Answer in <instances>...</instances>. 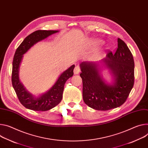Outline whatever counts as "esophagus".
I'll return each instance as SVG.
<instances>
[{
    "instance_id": "obj_1",
    "label": "esophagus",
    "mask_w": 148,
    "mask_h": 148,
    "mask_svg": "<svg viewBox=\"0 0 148 148\" xmlns=\"http://www.w3.org/2000/svg\"><path fill=\"white\" fill-rule=\"evenodd\" d=\"M80 72V68L78 66H76L75 67V69L74 70V74L77 75V74H78Z\"/></svg>"
}]
</instances>
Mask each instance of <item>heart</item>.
I'll use <instances>...</instances> for the list:
<instances>
[{"label":"heart","mask_w":148,"mask_h":148,"mask_svg":"<svg viewBox=\"0 0 148 148\" xmlns=\"http://www.w3.org/2000/svg\"><path fill=\"white\" fill-rule=\"evenodd\" d=\"M99 43H100H100H101V42H99Z\"/></svg>","instance_id":"1"}]
</instances>
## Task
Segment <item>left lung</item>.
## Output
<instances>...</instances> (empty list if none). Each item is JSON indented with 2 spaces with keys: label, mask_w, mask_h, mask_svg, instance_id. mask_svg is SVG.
Masks as SVG:
<instances>
[{
  "label": "left lung",
  "mask_w": 148,
  "mask_h": 148,
  "mask_svg": "<svg viewBox=\"0 0 148 148\" xmlns=\"http://www.w3.org/2000/svg\"><path fill=\"white\" fill-rule=\"evenodd\" d=\"M116 51L109 52L99 62L84 61L79 65L83 81L84 103L97 110H109L122 106L126 100L134 85L135 63L125 42L117 39ZM111 71L114 82L107 83L101 74L100 64Z\"/></svg>",
  "instance_id": "left-lung-1"
}]
</instances>
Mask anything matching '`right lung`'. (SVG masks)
<instances>
[{"instance_id":"obj_1","label":"right lung","mask_w":148,"mask_h":148,"mask_svg":"<svg viewBox=\"0 0 148 148\" xmlns=\"http://www.w3.org/2000/svg\"><path fill=\"white\" fill-rule=\"evenodd\" d=\"M59 31L39 30L26 37L16 49L12 63V83L21 103L30 110L35 111H47L57 106L62 100L64 85L66 80L74 75V65L64 71L58 78L52 87L38 97H35L26 90L21 83L19 73L23 54L37 42L49 36L58 32Z\"/></svg>"}]
</instances>
